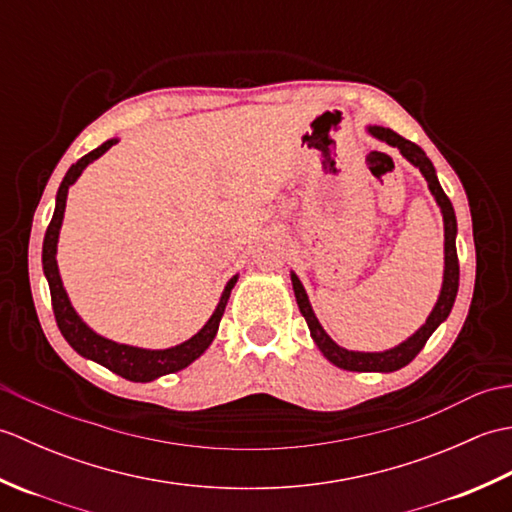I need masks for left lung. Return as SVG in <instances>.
<instances>
[{
    "label": "left lung",
    "instance_id": "1",
    "mask_svg": "<svg viewBox=\"0 0 512 512\" xmlns=\"http://www.w3.org/2000/svg\"><path fill=\"white\" fill-rule=\"evenodd\" d=\"M367 132L391 147H398L400 154L405 156L413 167L420 169L424 180H427V187H429L431 195L436 198V202L440 206L442 222H444V273H442V288H440L436 306H433L427 321H424L407 341L398 343L396 347H389V350H385V352H354V350H345V347L336 345L330 339V334L323 330V325L319 323L317 314H314V310L310 306V299H308V292H306V288H303L299 277L295 273H290V279H292V290H295L297 306L310 328L312 341L332 365L347 369V372H383V374H387V372H396V369L409 365L413 358L418 356L424 343L429 341V336L438 330V325L447 321V317L451 314L455 297H458V286H460V264H458V250H455L458 220H455V211H453L451 200L447 198V193H444L440 187V180L436 176V167H433V162L427 158V154H424V151L416 143L402 138L400 134H396L394 129H389V127L369 125Z\"/></svg>",
    "mask_w": 512,
    "mask_h": 512
}]
</instances>
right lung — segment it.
I'll use <instances>...</instances> for the list:
<instances>
[{
  "label": "right lung",
  "instance_id": "add662e5",
  "mask_svg": "<svg viewBox=\"0 0 512 512\" xmlns=\"http://www.w3.org/2000/svg\"><path fill=\"white\" fill-rule=\"evenodd\" d=\"M116 143L118 138L105 140L101 147L92 149L90 154H85L81 160H76L68 169V173H65V178L57 191V204H54L50 226L46 231V237H43L41 264H43V275H46L48 286H50L54 319H57L63 339L70 343L72 350L127 380H134V383H149V380H156L165 374L180 372V369L189 367L195 358H200L206 350H209V345L213 343L217 334V328H220L224 308L228 303V297H231V290L237 284L239 275H233L228 279V284L224 286V292L220 297V303L215 306L211 319L204 323V328L198 334H193L189 341L167 347V350H147V347L125 345V343H116L112 339H105V336L96 334L90 325L79 317V312H76L70 303L68 292L63 288L59 264H57V244H59V233L63 224L65 200H68V191L72 184L79 180L83 169L92 165L96 158H101L105 151Z\"/></svg>",
  "mask_w": 512,
  "mask_h": 512
}]
</instances>
